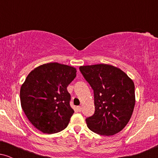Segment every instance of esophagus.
<instances>
[{
	"instance_id": "esophagus-1",
	"label": "esophagus",
	"mask_w": 158,
	"mask_h": 158,
	"mask_svg": "<svg viewBox=\"0 0 158 158\" xmlns=\"http://www.w3.org/2000/svg\"><path fill=\"white\" fill-rule=\"evenodd\" d=\"M77 108L78 111H79V112L81 111V109H82V108H81V106H78Z\"/></svg>"
}]
</instances>
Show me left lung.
I'll list each match as a JSON object with an SVG mask.
<instances>
[{"label":"left lung","mask_w":158,"mask_h":158,"mask_svg":"<svg viewBox=\"0 0 158 158\" xmlns=\"http://www.w3.org/2000/svg\"><path fill=\"white\" fill-rule=\"evenodd\" d=\"M79 70L94 90L95 112L85 119L89 129L106 136L122 131L135 108L133 81L122 70L110 64L81 66Z\"/></svg>","instance_id":"8db88e82"}]
</instances>
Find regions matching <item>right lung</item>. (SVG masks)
Listing matches in <instances>:
<instances>
[{
  "label": "right lung",
  "instance_id": "obj_1",
  "mask_svg": "<svg viewBox=\"0 0 158 158\" xmlns=\"http://www.w3.org/2000/svg\"><path fill=\"white\" fill-rule=\"evenodd\" d=\"M76 73L73 67L52 62L40 65L28 74L20 90L21 108L39 131L54 134L68 126L74 110L67 87Z\"/></svg>",
  "mask_w": 158,
  "mask_h": 158
}]
</instances>
